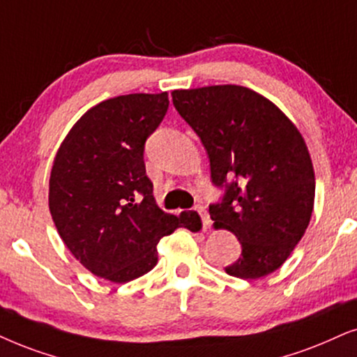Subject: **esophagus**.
Segmentation results:
<instances>
[{
	"label": "esophagus",
	"instance_id": "obj_1",
	"mask_svg": "<svg viewBox=\"0 0 357 357\" xmlns=\"http://www.w3.org/2000/svg\"><path fill=\"white\" fill-rule=\"evenodd\" d=\"M196 211L199 212V215H201V219H202V227L209 229L211 227V218H209V214H207L206 207L204 206H197Z\"/></svg>",
	"mask_w": 357,
	"mask_h": 357
}]
</instances>
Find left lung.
<instances>
[{
    "label": "left lung",
    "mask_w": 357,
    "mask_h": 357,
    "mask_svg": "<svg viewBox=\"0 0 357 357\" xmlns=\"http://www.w3.org/2000/svg\"><path fill=\"white\" fill-rule=\"evenodd\" d=\"M171 96L209 155L212 184L224 189L222 199L209 206L211 219L242 245L225 272L243 280L275 272L313 212L314 171L303 137L277 105L242 85Z\"/></svg>",
    "instance_id": "8db88e82"
}]
</instances>
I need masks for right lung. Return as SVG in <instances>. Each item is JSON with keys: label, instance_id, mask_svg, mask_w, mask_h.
Instances as JSON below:
<instances>
[{"label": "right lung", "instance_id": "add662e5", "mask_svg": "<svg viewBox=\"0 0 357 357\" xmlns=\"http://www.w3.org/2000/svg\"><path fill=\"white\" fill-rule=\"evenodd\" d=\"M168 93H130L92 107L59 148L49 209L59 236L97 277L126 283L150 272L156 245L174 229L197 231V212L179 218L156 206L145 143L168 112Z\"/></svg>", "mask_w": 357, "mask_h": 357}]
</instances>
